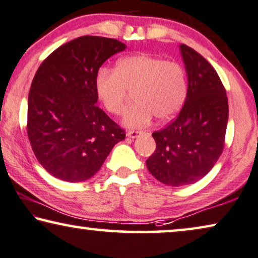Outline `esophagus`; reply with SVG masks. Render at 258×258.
I'll return each mask as SVG.
<instances>
[{"label":"esophagus","instance_id":"34e87169","mask_svg":"<svg viewBox=\"0 0 258 258\" xmlns=\"http://www.w3.org/2000/svg\"><path fill=\"white\" fill-rule=\"evenodd\" d=\"M143 133L141 131H128L127 133H126V136H127L128 138H137L138 136H140V134Z\"/></svg>","mask_w":258,"mask_h":258}]
</instances>
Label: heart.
Returning <instances> with one entry per match:
<instances>
[{
    "label": "heart",
    "mask_w": 258,
    "mask_h": 258,
    "mask_svg": "<svg viewBox=\"0 0 258 258\" xmlns=\"http://www.w3.org/2000/svg\"><path fill=\"white\" fill-rule=\"evenodd\" d=\"M94 86L98 98L112 114L124 111L128 91L136 101L126 110L122 122L143 127L152 121L168 120L182 106L187 92L184 70L177 61L139 53L120 58L114 70L101 68Z\"/></svg>",
    "instance_id": "obj_1"
}]
</instances>
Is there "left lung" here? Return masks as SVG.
I'll list each match as a JSON object with an SVG mask.
<instances>
[{"instance_id": "8db88e82", "label": "left lung", "mask_w": 258, "mask_h": 258, "mask_svg": "<svg viewBox=\"0 0 258 258\" xmlns=\"http://www.w3.org/2000/svg\"><path fill=\"white\" fill-rule=\"evenodd\" d=\"M180 50L188 77L186 101L172 122L152 134L157 148L146 160L152 175L173 187L197 182L210 172L222 154L229 115L215 69L188 45Z\"/></svg>"}]
</instances>
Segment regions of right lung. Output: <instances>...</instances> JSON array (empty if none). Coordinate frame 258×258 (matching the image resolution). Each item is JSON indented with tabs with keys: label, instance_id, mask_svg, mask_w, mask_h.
Instances as JSON below:
<instances>
[{
	"label": "right lung",
	"instance_id": "1",
	"mask_svg": "<svg viewBox=\"0 0 258 258\" xmlns=\"http://www.w3.org/2000/svg\"><path fill=\"white\" fill-rule=\"evenodd\" d=\"M125 48L114 38L82 36L39 65L29 92L27 132L38 162L57 179H90L125 139V130L96 105L94 86L104 61Z\"/></svg>",
	"mask_w": 258,
	"mask_h": 258
}]
</instances>
